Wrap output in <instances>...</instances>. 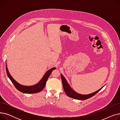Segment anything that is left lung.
Segmentation results:
<instances>
[{
  "label": "left lung",
  "mask_w": 120,
  "mask_h": 120,
  "mask_svg": "<svg viewBox=\"0 0 120 120\" xmlns=\"http://www.w3.org/2000/svg\"><path fill=\"white\" fill-rule=\"evenodd\" d=\"M61 80H62V84H63V89L66 94L68 97H71L73 99H75L84 100L90 98L92 96H93L94 95H95L97 92H98L104 87L103 86L101 88V89H100L96 91L93 92L92 93H90L89 94H86V95H82V94H80L76 92L71 89V87L70 86V85H68L66 79L64 78L63 75L62 74H61Z\"/></svg>",
  "instance_id": "left-lung-1"
}]
</instances>
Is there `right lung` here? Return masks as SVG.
I'll use <instances>...</instances> for the list:
<instances>
[{
	"label": "right lung",
	"instance_id": "right-lung-1",
	"mask_svg": "<svg viewBox=\"0 0 120 120\" xmlns=\"http://www.w3.org/2000/svg\"><path fill=\"white\" fill-rule=\"evenodd\" d=\"M6 72H7L8 76L11 81V82L13 83L16 89L21 92L25 93H28V94L36 93L42 91L45 86L47 81L49 77V76L50 74H51L52 71H53L56 68H53L51 69H50V70H49L47 72H46L45 75L43 76L42 79L37 84L34 86H25L21 85L19 83H18L16 81L14 80V79L11 77V76L8 71V68L7 67V64H6Z\"/></svg>",
	"mask_w": 120,
	"mask_h": 120
}]
</instances>
